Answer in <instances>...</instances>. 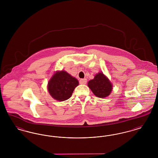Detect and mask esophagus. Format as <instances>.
I'll list each match as a JSON object with an SVG mask.
<instances>
[{
	"label": "esophagus",
	"instance_id": "esophagus-1",
	"mask_svg": "<svg viewBox=\"0 0 158 158\" xmlns=\"http://www.w3.org/2000/svg\"><path fill=\"white\" fill-rule=\"evenodd\" d=\"M87 82V79H81L79 81V83L82 85H85Z\"/></svg>",
	"mask_w": 158,
	"mask_h": 158
}]
</instances>
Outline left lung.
Instances as JSON below:
<instances>
[{"instance_id":"1","label":"left lung","mask_w":158,"mask_h":158,"mask_svg":"<svg viewBox=\"0 0 158 158\" xmlns=\"http://www.w3.org/2000/svg\"><path fill=\"white\" fill-rule=\"evenodd\" d=\"M88 85L98 98L107 97L113 90L111 83L102 72H99L95 76L94 79L88 82Z\"/></svg>"}]
</instances>
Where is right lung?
I'll return each instance as SVG.
<instances>
[{
    "instance_id": "1",
    "label": "right lung",
    "mask_w": 158,
    "mask_h": 158,
    "mask_svg": "<svg viewBox=\"0 0 158 158\" xmlns=\"http://www.w3.org/2000/svg\"><path fill=\"white\" fill-rule=\"evenodd\" d=\"M78 81L64 70L56 72L48 83V90L56 100L63 101L70 98Z\"/></svg>"
}]
</instances>
